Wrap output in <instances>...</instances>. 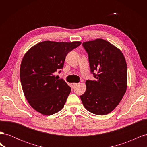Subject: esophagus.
Here are the masks:
<instances>
[{"mask_svg":"<svg viewBox=\"0 0 147 147\" xmlns=\"http://www.w3.org/2000/svg\"><path fill=\"white\" fill-rule=\"evenodd\" d=\"M78 84V83H72V87H73V88H75V86H77Z\"/></svg>","mask_w":147,"mask_h":147,"instance_id":"obj_1","label":"esophagus"}]
</instances>
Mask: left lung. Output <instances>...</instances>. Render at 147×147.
Returning <instances> with one entry per match:
<instances>
[{
    "label": "left lung",
    "instance_id": "obj_1",
    "mask_svg": "<svg viewBox=\"0 0 147 147\" xmlns=\"http://www.w3.org/2000/svg\"><path fill=\"white\" fill-rule=\"evenodd\" d=\"M88 54L91 72L96 80H86V90L80 96L87 110L107 115L116 108L127 90V64L119 48L102 38L83 42ZM94 70L98 71L96 75Z\"/></svg>",
    "mask_w": 147,
    "mask_h": 147
}]
</instances>
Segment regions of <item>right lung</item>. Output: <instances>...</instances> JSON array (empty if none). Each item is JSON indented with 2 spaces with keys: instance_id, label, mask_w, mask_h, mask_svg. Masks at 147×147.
Instances as JSON below:
<instances>
[{
  "instance_id": "1",
  "label": "right lung",
  "mask_w": 147,
  "mask_h": 147,
  "mask_svg": "<svg viewBox=\"0 0 147 147\" xmlns=\"http://www.w3.org/2000/svg\"><path fill=\"white\" fill-rule=\"evenodd\" d=\"M80 42L44 41L31 47L21 61L20 75L26 99L32 107L45 115L64 107L71 88L55 72L63 68L68 53Z\"/></svg>"
}]
</instances>
